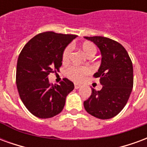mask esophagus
I'll return each mask as SVG.
<instances>
[{
    "mask_svg": "<svg viewBox=\"0 0 147 147\" xmlns=\"http://www.w3.org/2000/svg\"><path fill=\"white\" fill-rule=\"evenodd\" d=\"M74 85H75V89H79L80 86H81L80 84H78V83H75Z\"/></svg>",
    "mask_w": 147,
    "mask_h": 147,
    "instance_id": "obj_1",
    "label": "esophagus"
}]
</instances>
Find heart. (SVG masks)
Wrapping results in <instances>:
<instances>
[{"mask_svg": "<svg viewBox=\"0 0 147 147\" xmlns=\"http://www.w3.org/2000/svg\"><path fill=\"white\" fill-rule=\"evenodd\" d=\"M72 50V46L68 45L64 49L63 54H62V61L64 63H66L69 61L71 53ZM82 50L83 53L87 56L90 57V55H94L97 52L96 46L92 43H84L82 45ZM90 68L88 67H77V66H72L67 68L66 71L67 76L73 80L75 82H82L84 80L86 76L90 73Z\"/></svg>", "mask_w": 147, "mask_h": 147, "instance_id": "heart-1", "label": "heart"}]
</instances>
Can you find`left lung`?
<instances>
[{
  "label": "left lung",
  "instance_id": "left-lung-1",
  "mask_svg": "<svg viewBox=\"0 0 147 147\" xmlns=\"http://www.w3.org/2000/svg\"><path fill=\"white\" fill-rule=\"evenodd\" d=\"M95 44L102 53V63L94 76L100 79L101 90L92 88L83 102L86 111L94 117L110 119L122 110L133 88L131 60L123 45L105 37H84Z\"/></svg>",
  "mask_w": 147,
  "mask_h": 147
}]
</instances>
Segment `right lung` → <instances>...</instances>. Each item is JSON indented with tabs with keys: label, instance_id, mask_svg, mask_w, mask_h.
<instances>
[{
	"label": "right lung",
	"instance_id": "obj_1",
	"mask_svg": "<svg viewBox=\"0 0 147 147\" xmlns=\"http://www.w3.org/2000/svg\"><path fill=\"white\" fill-rule=\"evenodd\" d=\"M77 35L47 31L37 34L22 49L17 61L16 86L22 102L34 116L46 119L63 110L73 83L64 78L60 85L48 76L62 65L64 49Z\"/></svg>",
	"mask_w": 147,
	"mask_h": 147
}]
</instances>
